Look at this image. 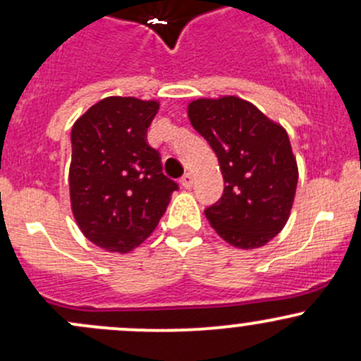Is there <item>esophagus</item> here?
Segmentation results:
<instances>
[{
    "label": "esophagus",
    "instance_id": "34e87169",
    "mask_svg": "<svg viewBox=\"0 0 361 361\" xmlns=\"http://www.w3.org/2000/svg\"><path fill=\"white\" fill-rule=\"evenodd\" d=\"M180 185H181V187H183V188H187V190L192 188V187H193V178H192V174H190V173L185 174V176L180 180Z\"/></svg>",
    "mask_w": 361,
    "mask_h": 361
}]
</instances>
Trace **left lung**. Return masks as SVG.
Masks as SVG:
<instances>
[{
    "label": "left lung",
    "instance_id": "1",
    "mask_svg": "<svg viewBox=\"0 0 361 361\" xmlns=\"http://www.w3.org/2000/svg\"><path fill=\"white\" fill-rule=\"evenodd\" d=\"M188 118L216 152L226 183L205 217L228 243L262 247L286 224L298 183L288 133L233 96L190 102Z\"/></svg>",
    "mask_w": 361,
    "mask_h": 361
}]
</instances>
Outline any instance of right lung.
I'll return each mask as SVG.
<instances>
[{
    "instance_id": "add662e5",
    "label": "right lung",
    "mask_w": 361,
    "mask_h": 361,
    "mask_svg": "<svg viewBox=\"0 0 361 361\" xmlns=\"http://www.w3.org/2000/svg\"><path fill=\"white\" fill-rule=\"evenodd\" d=\"M157 109L156 101L106 97L71 128V211L87 238L109 252L138 247L178 190L147 144Z\"/></svg>"
}]
</instances>
